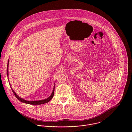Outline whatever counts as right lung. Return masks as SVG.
<instances>
[{
  "mask_svg": "<svg viewBox=\"0 0 132 132\" xmlns=\"http://www.w3.org/2000/svg\"><path fill=\"white\" fill-rule=\"evenodd\" d=\"M8 67H9V62L7 63V76H8ZM54 88H55V86H54V88H53V92L52 93L51 95L47 98L45 99V100H40V101H26V100H25L21 97H20L19 96H18V95H17V94L14 92V91L13 90L12 88L11 87V89L14 93V94H15V96L17 98L18 100H19L20 101L23 102V103H26V104H31V105H40V104H45V103H48V102H49L52 98V97H53V95H54Z\"/></svg>",
  "mask_w": 132,
  "mask_h": 132,
  "instance_id": "obj_1",
  "label": "right lung"
}]
</instances>
